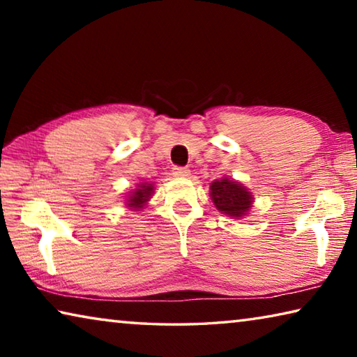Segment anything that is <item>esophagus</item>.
<instances>
[{"label":"esophagus","instance_id":"34e87169","mask_svg":"<svg viewBox=\"0 0 357 357\" xmlns=\"http://www.w3.org/2000/svg\"><path fill=\"white\" fill-rule=\"evenodd\" d=\"M173 174L176 178H187L190 174V170H189V168H185V167H174Z\"/></svg>","mask_w":357,"mask_h":357}]
</instances>
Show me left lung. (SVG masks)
Returning a JSON list of instances; mask_svg holds the SVG:
<instances>
[{"instance_id": "1", "label": "left lung", "mask_w": 357, "mask_h": 357, "mask_svg": "<svg viewBox=\"0 0 357 357\" xmlns=\"http://www.w3.org/2000/svg\"><path fill=\"white\" fill-rule=\"evenodd\" d=\"M211 198L215 208L229 217H243L252 206V195L245 187L227 178L211 184Z\"/></svg>"}]
</instances>
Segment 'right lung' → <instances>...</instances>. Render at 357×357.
I'll list each match as a JSON object with an SVG mask.
<instances>
[{
	"label": "right lung",
	"mask_w": 357,
	"mask_h": 357,
	"mask_svg": "<svg viewBox=\"0 0 357 357\" xmlns=\"http://www.w3.org/2000/svg\"><path fill=\"white\" fill-rule=\"evenodd\" d=\"M138 187H140V189H137L134 193H132V195H129V200H128L129 208H135V209L143 208V204L151 198V193H153V185L143 183Z\"/></svg>",
	"instance_id": "add662e5"
}]
</instances>
